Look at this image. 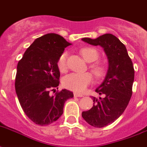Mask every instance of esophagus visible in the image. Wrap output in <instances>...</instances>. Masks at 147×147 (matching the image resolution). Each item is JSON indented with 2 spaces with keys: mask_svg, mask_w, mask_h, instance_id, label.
<instances>
[{
  "mask_svg": "<svg viewBox=\"0 0 147 147\" xmlns=\"http://www.w3.org/2000/svg\"><path fill=\"white\" fill-rule=\"evenodd\" d=\"M74 97H83V95L82 94H78V93H74Z\"/></svg>",
  "mask_w": 147,
  "mask_h": 147,
  "instance_id": "esophagus-1",
  "label": "esophagus"
}]
</instances>
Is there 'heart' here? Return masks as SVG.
<instances>
[{"instance_id": "b5f03b06", "label": "heart", "mask_w": 147, "mask_h": 147, "mask_svg": "<svg viewBox=\"0 0 147 147\" xmlns=\"http://www.w3.org/2000/svg\"><path fill=\"white\" fill-rule=\"evenodd\" d=\"M80 53L85 60L88 62H93L99 59V53L92 47H85L80 50ZM67 53L63 52L59 55L57 61V67L61 72L67 71ZM90 68L93 74L97 78H100L105 74V67L100 63H94L90 65ZM92 81V76L90 74H77L72 73L64 77L62 81L63 86L66 88L76 93L83 92L88 85Z\"/></svg>"}]
</instances>
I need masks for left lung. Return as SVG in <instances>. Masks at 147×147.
I'll return each instance as SVG.
<instances>
[{"instance_id": "obj_1", "label": "left lung", "mask_w": 147, "mask_h": 147, "mask_svg": "<svg viewBox=\"0 0 147 147\" xmlns=\"http://www.w3.org/2000/svg\"><path fill=\"white\" fill-rule=\"evenodd\" d=\"M88 44L103 47L109 67L104 80L95 89L104 98L92 97L94 105L82 113V118L90 125L103 128L110 125L123 113L130 101L134 70L126 47L116 36L105 34L96 39H82Z\"/></svg>"}]
</instances>
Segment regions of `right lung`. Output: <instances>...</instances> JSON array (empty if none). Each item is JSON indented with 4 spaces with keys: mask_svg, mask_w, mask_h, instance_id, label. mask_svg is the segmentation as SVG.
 <instances>
[{
    "mask_svg": "<svg viewBox=\"0 0 147 147\" xmlns=\"http://www.w3.org/2000/svg\"><path fill=\"white\" fill-rule=\"evenodd\" d=\"M71 45L59 34L51 33L38 37L26 49L17 65L15 88L22 108L33 122L48 125L59 119L72 92L62 89L50 94L59 85V55Z\"/></svg>",
    "mask_w": 147,
    "mask_h": 147,
    "instance_id": "add662e5",
    "label": "right lung"
}]
</instances>
